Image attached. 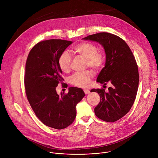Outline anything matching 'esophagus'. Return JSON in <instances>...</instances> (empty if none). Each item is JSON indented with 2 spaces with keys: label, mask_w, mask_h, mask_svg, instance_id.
I'll return each instance as SVG.
<instances>
[{
  "label": "esophagus",
  "mask_w": 158,
  "mask_h": 158,
  "mask_svg": "<svg viewBox=\"0 0 158 158\" xmlns=\"http://www.w3.org/2000/svg\"><path fill=\"white\" fill-rule=\"evenodd\" d=\"M84 93H85V94H89V93H90V91H89V89H84Z\"/></svg>",
  "instance_id": "esophagus-1"
}]
</instances>
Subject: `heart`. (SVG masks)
<instances>
[{
	"label": "heart",
	"instance_id": "1",
	"mask_svg": "<svg viewBox=\"0 0 158 158\" xmlns=\"http://www.w3.org/2000/svg\"><path fill=\"white\" fill-rule=\"evenodd\" d=\"M74 51L86 59V65L96 70H99L105 62V55L102 51L98 50V47L91 42H81L74 48ZM72 58L67 51L62 52L58 59V64L62 72L67 73L70 69ZM94 73L91 70L76 73L69 77V82L74 86L86 87L90 84Z\"/></svg>",
	"mask_w": 158,
	"mask_h": 158
}]
</instances>
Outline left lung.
<instances>
[{"label":"left lung","instance_id":"1","mask_svg":"<svg viewBox=\"0 0 158 158\" xmlns=\"http://www.w3.org/2000/svg\"><path fill=\"white\" fill-rule=\"evenodd\" d=\"M84 39L98 42L104 48L105 67L97 82L104 86L111 83L112 87L107 93L103 88L93 89L91 92L98 93L101 98L94 108L96 116L106 122H115L130 110L136 97L139 76L136 59L126 42L114 34L99 32Z\"/></svg>","mask_w":158,"mask_h":158}]
</instances>
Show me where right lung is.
Wrapping results in <instances>:
<instances>
[{"label": "right lung", "instance_id": "obj_1", "mask_svg": "<svg viewBox=\"0 0 158 158\" xmlns=\"http://www.w3.org/2000/svg\"><path fill=\"white\" fill-rule=\"evenodd\" d=\"M72 43L61 39L40 41L32 48L26 63L24 84L27 100L38 119L56 129L66 128L74 122L76 106L85 96L78 87H71L68 93L60 95L56 90L64 81L59 57Z\"/></svg>", "mask_w": 158, "mask_h": 158}]
</instances>
